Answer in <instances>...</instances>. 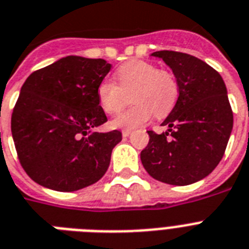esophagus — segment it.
Returning <instances> with one entry per match:
<instances>
[{"instance_id":"obj_1","label":"esophagus","mask_w":249,"mask_h":249,"mask_svg":"<svg viewBox=\"0 0 249 249\" xmlns=\"http://www.w3.org/2000/svg\"><path fill=\"white\" fill-rule=\"evenodd\" d=\"M131 134L130 130H123V137H129Z\"/></svg>"}]
</instances>
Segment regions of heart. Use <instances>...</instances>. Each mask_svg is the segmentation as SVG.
Segmentation results:
<instances>
[{
    "instance_id": "b5f03b06",
    "label": "heart",
    "mask_w": 249,
    "mask_h": 249,
    "mask_svg": "<svg viewBox=\"0 0 249 249\" xmlns=\"http://www.w3.org/2000/svg\"><path fill=\"white\" fill-rule=\"evenodd\" d=\"M119 84L104 79L97 87V100L101 108L114 115L124 106L130 92L133 106L123 111L112 120L111 125L119 129H135L152 118L167 115L178 98V84L170 72L159 70L156 65L142 60L125 62L116 70Z\"/></svg>"
}]
</instances>
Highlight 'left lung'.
Wrapping results in <instances>:
<instances>
[{
  "label": "left lung",
  "instance_id": "left-lung-1",
  "mask_svg": "<svg viewBox=\"0 0 249 249\" xmlns=\"http://www.w3.org/2000/svg\"><path fill=\"white\" fill-rule=\"evenodd\" d=\"M177 79L179 97L161 125V134L149 130L141 152L147 173L159 181L188 185L212 173L221 161L233 130V111L225 83L215 69L183 52L157 51Z\"/></svg>",
  "mask_w": 249,
  "mask_h": 249
}]
</instances>
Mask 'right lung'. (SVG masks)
Wrapping results in <instances>:
<instances>
[{"label":"right lung","instance_id":"add662e5","mask_svg":"<svg viewBox=\"0 0 249 249\" xmlns=\"http://www.w3.org/2000/svg\"><path fill=\"white\" fill-rule=\"evenodd\" d=\"M111 70L104 58L66 56L32 72L20 89L11 133L25 173L42 187L74 192L108 169L121 131H93L106 123L97 87Z\"/></svg>","mask_w":249,"mask_h":249}]
</instances>
